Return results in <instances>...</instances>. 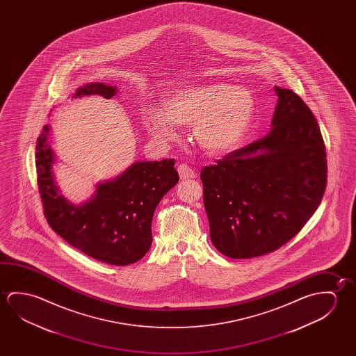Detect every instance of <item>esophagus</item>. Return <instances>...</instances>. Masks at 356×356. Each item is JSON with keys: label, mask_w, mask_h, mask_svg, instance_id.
<instances>
[{"label": "esophagus", "mask_w": 356, "mask_h": 356, "mask_svg": "<svg viewBox=\"0 0 356 356\" xmlns=\"http://www.w3.org/2000/svg\"><path fill=\"white\" fill-rule=\"evenodd\" d=\"M177 171H179L181 180H186V179H193V177H196L195 170H193V168H190L187 163H180L179 168H177Z\"/></svg>", "instance_id": "1"}]
</instances>
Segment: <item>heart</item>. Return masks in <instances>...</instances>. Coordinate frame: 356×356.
I'll list each match as a JSON object with an SVG mask.
<instances>
[{"label": "heart", "instance_id": "1", "mask_svg": "<svg viewBox=\"0 0 356 356\" xmlns=\"http://www.w3.org/2000/svg\"><path fill=\"white\" fill-rule=\"evenodd\" d=\"M254 111L252 94L227 83H210L175 90L165 111L149 109L144 122L159 140L177 136L176 125H195L198 144L210 152H226L238 144Z\"/></svg>", "mask_w": 356, "mask_h": 356}]
</instances>
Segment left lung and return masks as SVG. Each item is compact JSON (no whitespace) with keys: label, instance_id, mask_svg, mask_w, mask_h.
<instances>
[{"label":"left lung","instance_id":"obj_1","mask_svg":"<svg viewBox=\"0 0 356 356\" xmlns=\"http://www.w3.org/2000/svg\"><path fill=\"white\" fill-rule=\"evenodd\" d=\"M274 90L270 133L201 170L211 241L231 258L263 256L286 245L327 188V152L316 118L291 89Z\"/></svg>","mask_w":356,"mask_h":356}]
</instances>
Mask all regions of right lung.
Wrapping results in <instances>:
<instances>
[{"instance_id": "1", "label": "right lung", "mask_w": 356, "mask_h": 356, "mask_svg": "<svg viewBox=\"0 0 356 356\" xmlns=\"http://www.w3.org/2000/svg\"><path fill=\"white\" fill-rule=\"evenodd\" d=\"M98 94L111 99L115 88L92 83L74 97ZM47 125L35 144L37 185L43 213L56 234L84 254L113 266L138 262L150 250L152 216L163 195L179 182L174 159L133 163L115 180L99 184L81 206L65 200L54 184Z\"/></svg>"}]
</instances>
